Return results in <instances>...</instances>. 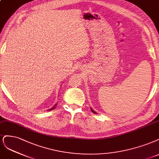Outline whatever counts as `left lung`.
I'll list each match as a JSON object with an SVG mask.
<instances>
[{"label":"left lung","instance_id":"obj_1","mask_svg":"<svg viewBox=\"0 0 159 159\" xmlns=\"http://www.w3.org/2000/svg\"><path fill=\"white\" fill-rule=\"evenodd\" d=\"M91 112H93L94 114H97V112H96L95 111H93V109L91 108Z\"/></svg>","mask_w":159,"mask_h":159}]
</instances>
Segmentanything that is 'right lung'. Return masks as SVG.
<instances>
[{
  "label": "right lung",
  "mask_w": 159,
  "mask_h": 159,
  "mask_svg": "<svg viewBox=\"0 0 159 159\" xmlns=\"http://www.w3.org/2000/svg\"><path fill=\"white\" fill-rule=\"evenodd\" d=\"M57 105V104H55V105H54L51 108H49L48 109V111H52V110H53V109H54V108H56V106Z\"/></svg>",
  "instance_id": "right-lung-1"
}]
</instances>
